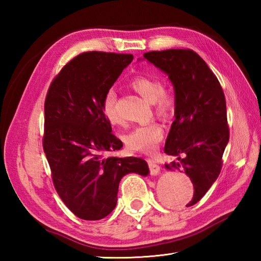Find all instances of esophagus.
Wrapping results in <instances>:
<instances>
[{
  "label": "esophagus",
  "instance_id": "34e87169",
  "mask_svg": "<svg viewBox=\"0 0 261 261\" xmlns=\"http://www.w3.org/2000/svg\"><path fill=\"white\" fill-rule=\"evenodd\" d=\"M148 165H149V170H150L151 175H158L160 167L159 165L156 163V160L153 159H148Z\"/></svg>",
  "mask_w": 261,
  "mask_h": 261
}]
</instances>
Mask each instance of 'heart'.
Masks as SVG:
<instances>
[{"instance_id": "heart-1", "label": "heart", "mask_w": 261, "mask_h": 261, "mask_svg": "<svg viewBox=\"0 0 261 261\" xmlns=\"http://www.w3.org/2000/svg\"><path fill=\"white\" fill-rule=\"evenodd\" d=\"M130 86L146 102L151 103L154 113L159 118L167 119L176 108V93L171 85H162L159 80L148 76H138L131 81ZM115 92L110 90L104 95L102 111L110 124L118 125L122 120L115 108ZM164 138V129L157 122L138 125L124 136L127 148L134 151L152 152Z\"/></svg>"}]
</instances>
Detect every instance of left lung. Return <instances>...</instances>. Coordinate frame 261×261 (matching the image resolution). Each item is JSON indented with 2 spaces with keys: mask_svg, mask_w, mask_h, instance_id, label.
I'll return each mask as SVG.
<instances>
[{
  "mask_svg": "<svg viewBox=\"0 0 261 261\" xmlns=\"http://www.w3.org/2000/svg\"><path fill=\"white\" fill-rule=\"evenodd\" d=\"M149 63L168 75L176 93L175 120L165 143V153L179 160L166 164L190 177L192 206L220 175L229 142L225 97L220 82L206 63L191 49H167L143 54Z\"/></svg>",
  "mask_w": 261,
  "mask_h": 261,
  "instance_id": "1",
  "label": "left lung"
}]
</instances>
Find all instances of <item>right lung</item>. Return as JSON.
<instances>
[{
  "mask_svg": "<svg viewBox=\"0 0 261 261\" xmlns=\"http://www.w3.org/2000/svg\"><path fill=\"white\" fill-rule=\"evenodd\" d=\"M132 59L130 54L83 53L49 86L43 151L58 195L83 220H101L112 212L124 175L149 174L142 158L105 157L123 143L111 134L103 98Z\"/></svg>",
  "mask_w": 261,
  "mask_h": 261,
  "instance_id": "right-lung-1",
  "label": "right lung"
}]
</instances>
